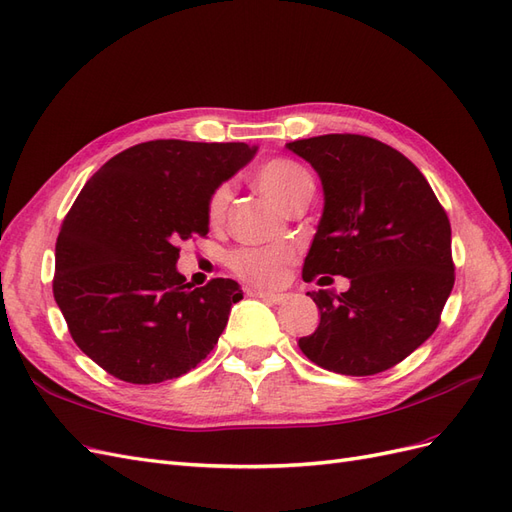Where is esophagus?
<instances>
[{
  "mask_svg": "<svg viewBox=\"0 0 512 512\" xmlns=\"http://www.w3.org/2000/svg\"><path fill=\"white\" fill-rule=\"evenodd\" d=\"M247 294H250V297L267 301V303H284L288 299V294H284V292H267V290H256V288L247 290Z\"/></svg>",
  "mask_w": 512,
  "mask_h": 512,
  "instance_id": "esophagus-1",
  "label": "esophagus"
}]
</instances>
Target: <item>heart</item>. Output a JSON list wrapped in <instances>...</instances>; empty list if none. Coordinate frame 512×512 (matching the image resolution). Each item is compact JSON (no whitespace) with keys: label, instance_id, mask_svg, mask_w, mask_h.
<instances>
[{"label":"heart","instance_id":"heart-1","mask_svg":"<svg viewBox=\"0 0 512 512\" xmlns=\"http://www.w3.org/2000/svg\"><path fill=\"white\" fill-rule=\"evenodd\" d=\"M258 188L271 196L282 209H288L294 200L305 192H314V181L307 170L286 158H277L267 164H262L256 170ZM230 203V188L218 185L209 196L207 203V218L211 224H220L226 215ZM292 260V250L284 245L277 247H243L230 254V269L235 271L243 280L273 286L280 284L284 277V269Z\"/></svg>","mask_w":512,"mask_h":512}]
</instances>
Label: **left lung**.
Listing matches in <instances>:
<instances>
[{"label": "left lung", "instance_id": "left-lung-1", "mask_svg": "<svg viewBox=\"0 0 512 512\" xmlns=\"http://www.w3.org/2000/svg\"><path fill=\"white\" fill-rule=\"evenodd\" d=\"M286 149L312 164L324 192L303 280H350L342 294L307 292L320 324L299 348L335 374H380L440 324L455 284L451 222L421 170L376 138L324 134Z\"/></svg>", "mask_w": 512, "mask_h": 512}]
</instances>
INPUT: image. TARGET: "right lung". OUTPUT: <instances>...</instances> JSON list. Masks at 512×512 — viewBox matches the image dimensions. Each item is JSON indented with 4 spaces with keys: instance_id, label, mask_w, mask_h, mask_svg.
Wrapping results in <instances>:
<instances>
[{
    "instance_id": "obj_1",
    "label": "right lung",
    "mask_w": 512,
    "mask_h": 512,
    "mask_svg": "<svg viewBox=\"0 0 512 512\" xmlns=\"http://www.w3.org/2000/svg\"><path fill=\"white\" fill-rule=\"evenodd\" d=\"M245 143L149 141L108 160L74 200L55 243L53 294L74 344L108 374L158 384L218 344L235 280L192 288L179 245L209 232L211 192L254 158Z\"/></svg>"
}]
</instances>
